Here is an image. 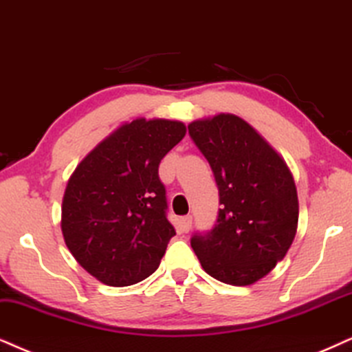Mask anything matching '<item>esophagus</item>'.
Wrapping results in <instances>:
<instances>
[{"label":"esophagus","mask_w":352,"mask_h":352,"mask_svg":"<svg viewBox=\"0 0 352 352\" xmlns=\"http://www.w3.org/2000/svg\"><path fill=\"white\" fill-rule=\"evenodd\" d=\"M180 224H182V229L185 230V232H188V229L191 228V216L186 214L180 219Z\"/></svg>","instance_id":"34e87169"}]
</instances>
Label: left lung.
Returning a JSON list of instances; mask_svg holds the SVG:
<instances>
[{
  "instance_id": "8db88e82",
  "label": "left lung",
  "mask_w": 352,
  "mask_h": 352,
  "mask_svg": "<svg viewBox=\"0 0 352 352\" xmlns=\"http://www.w3.org/2000/svg\"><path fill=\"white\" fill-rule=\"evenodd\" d=\"M214 173L221 209L214 228L191 235L209 276L232 286L256 283L296 237L299 201L286 162L242 118L221 113L188 124Z\"/></svg>"
}]
</instances>
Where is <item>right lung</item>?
<instances>
[{
  "label": "right lung",
  "mask_w": 352,
  "mask_h": 352,
  "mask_svg": "<svg viewBox=\"0 0 352 352\" xmlns=\"http://www.w3.org/2000/svg\"><path fill=\"white\" fill-rule=\"evenodd\" d=\"M185 133L180 122L133 120L92 149L71 175L61 206L66 247L104 284L130 286L159 268L175 235L159 164Z\"/></svg>",
  "instance_id": "add662e5"
}]
</instances>
